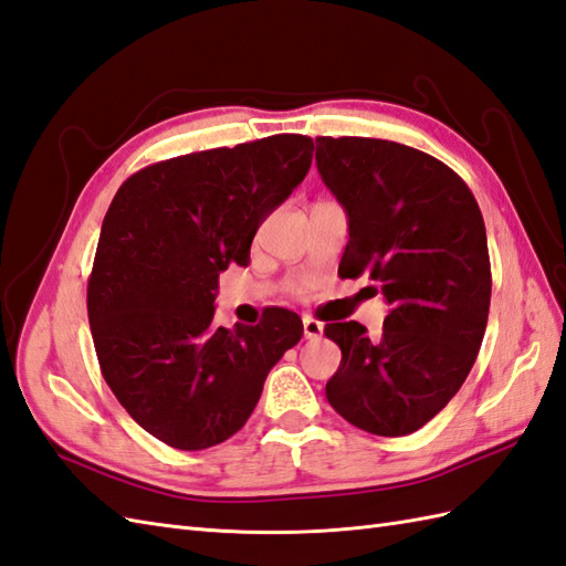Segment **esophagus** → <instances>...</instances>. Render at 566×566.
Returning a JSON list of instances; mask_svg holds the SVG:
<instances>
[{
  "label": "esophagus",
  "instance_id": "esophagus-1",
  "mask_svg": "<svg viewBox=\"0 0 566 566\" xmlns=\"http://www.w3.org/2000/svg\"><path fill=\"white\" fill-rule=\"evenodd\" d=\"M304 337L306 339H321L323 337V323L315 318H304Z\"/></svg>",
  "mask_w": 566,
  "mask_h": 566
}]
</instances>
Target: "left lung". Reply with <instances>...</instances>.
I'll return each mask as SVG.
<instances>
[{"mask_svg":"<svg viewBox=\"0 0 566 566\" xmlns=\"http://www.w3.org/2000/svg\"><path fill=\"white\" fill-rule=\"evenodd\" d=\"M315 164L349 214L339 277L366 274L390 304L378 337L357 321L325 325L343 349L325 396L349 424L405 437L478 359L492 296L482 212L455 170L398 142L315 137Z\"/></svg>","mask_w":566,"mask_h":566,"instance_id":"8db88e82","label":"left lung"}]
</instances>
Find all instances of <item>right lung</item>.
I'll return each mask as SVG.
<instances>
[{
  "instance_id": "add662e5",
  "label": "right lung",
  "mask_w": 566,
  "mask_h": 566,
  "mask_svg": "<svg viewBox=\"0 0 566 566\" xmlns=\"http://www.w3.org/2000/svg\"><path fill=\"white\" fill-rule=\"evenodd\" d=\"M313 139L195 151L129 176L103 219L86 308L105 384L135 422L180 451L239 431L304 323L270 308L214 325L219 272L248 265L258 227L306 178Z\"/></svg>"
}]
</instances>
